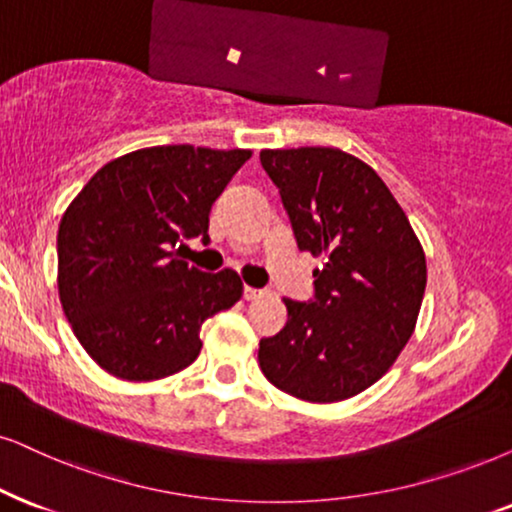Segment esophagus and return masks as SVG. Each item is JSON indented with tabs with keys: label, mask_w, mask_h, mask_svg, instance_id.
<instances>
[{
	"label": "esophagus",
	"mask_w": 512,
	"mask_h": 512,
	"mask_svg": "<svg viewBox=\"0 0 512 512\" xmlns=\"http://www.w3.org/2000/svg\"><path fill=\"white\" fill-rule=\"evenodd\" d=\"M262 295H264V290H260V288H250V286L243 288L245 300H257V297H262Z\"/></svg>",
	"instance_id": "esophagus-1"
}]
</instances>
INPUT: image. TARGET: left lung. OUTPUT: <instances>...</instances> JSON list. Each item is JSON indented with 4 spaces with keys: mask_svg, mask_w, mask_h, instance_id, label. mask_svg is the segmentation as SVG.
<instances>
[{
    "mask_svg": "<svg viewBox=\"0 0 512 512\" xmlns=\"http://www.w3.org/2000/svg\"><path fill=\"white\" fill-rule=\"evenodd\" d=\"M297 250L319 255L312 300L283 297L286 326L260 340L271 385L304 401L364 392L411 338L425 295V255L404 210L366 163L338 148L262 151Z\"/></svg>",
    "mask_w": 512,
    "mask_h": 512,
    "instance_id": "obj_1",
    "label": "left lung"
}]
</instances>
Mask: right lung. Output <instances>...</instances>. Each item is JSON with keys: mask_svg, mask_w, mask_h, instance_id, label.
<instances>
[{"mask_svg": "<svg viewBox=\"0 0 512 512\" xmlns=\"http://www.w3.org/2000/svg\"><path fill=\"white\" fill-rule=\"evenodd\" d=\"M250 151L153 146L103 165L58 226V295L103 371L158 380L196 361L200 326L243 293L231 269L205 274L177 243L208 241L212 203Z\"/></svg>", "mask_w": 512, "mask_h": 512, "instance_id": "obj_1", "label": "right lung"}]
</instances>
